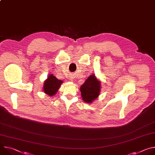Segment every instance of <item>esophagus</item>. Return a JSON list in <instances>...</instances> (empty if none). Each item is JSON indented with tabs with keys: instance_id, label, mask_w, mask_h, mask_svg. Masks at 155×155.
<instances>
[{
	"instance_id": "esophagus-1",
	"label": "esophagus",
	"mask_w": 155,
	"mask_h": 155,
	"mask_svg": "<svg viewBox=\"0 0 155 155\" xmlns=\"http://www.w3.org/2000/svg\"><path fill=\"white\" fill-rule=\"evenodd\" d=\"M71 81H72V79H71Z\"/></svg>"
}]
</instances>
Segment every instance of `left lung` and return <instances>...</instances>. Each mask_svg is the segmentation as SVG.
Returning <instances> with one entry per match:
<instances>
[{
  "mask_svg": "<svg viewBox=\"0 0 155 155\" xmlns=\"http://www.w3.org/2000/svg\"><path fill=\"white\" fill-rule=\"evenodd\" d=\"M101 81L93 74L88 77L80 87L82 99L86 103H92L100 94Z\"/></svg>",
  "mask_w": 155,
  "mask_h": 155,
  "instance_id": "1",
  "label": "left lung"
}]
</instances>
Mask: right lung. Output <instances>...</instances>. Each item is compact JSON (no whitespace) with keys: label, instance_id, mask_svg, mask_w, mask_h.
Here are the masks:
<instances>
[{"label":"right lung","instance_id":"right-lung-1","mask_svg":"<svg viewBox=\"0 0 155 155\" xmlns=\"http://www.w3.org/2000/svg\"><path fill=\"white\" fill-rule=\"evenodd\" d=\"M62 82V80L57 79L53 74H50L44 82L43 90L50 96H54L56 94Z\"/></svg>","mask_w":155,"mask_h":155}]
</instances>
